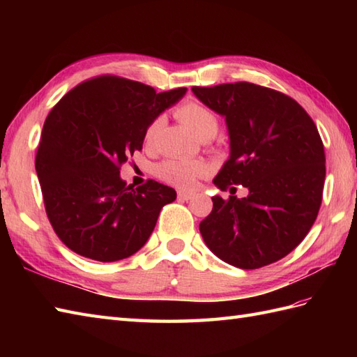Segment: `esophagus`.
Listing matches in <instances>:
<instances>
[{
    "mask_svg": "<svg viewBox=\"0 0 357 357\" xmlns=\"http://www.w3.org/2000/svg\"><path fill=\"white\" fill-rule=\"evenodd\" d=\"M193 198V193H188V192H178V199H181V201H188V199H192Z\"/></svg>",
    "mask_w": 357,
    "mask_h": 357,
    "instance_id": "esophagus-1",
    "label": "esophagus"
}]
</instances>
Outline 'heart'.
<instances>
[{"label":"heart","mask_w":357,"mask_h":357,"mask_svg":"<svg viewBox=\"0 0 357 357\" xmlns=\"http://www.w3.org/2000/svg\"><path fill=\"white\" fill-rule=\"evenodd\" d=\"M178 119L183 123L188 130L198 136L202 141L206 138H213L218 132V118L213 112L207 109L206 105L198 102H187L176 110ZM159 127V119H153L147 126L144 132V141L151 144L155 139V135ZM155 173L158 178H161L165 183L176 185L181 188H192L198 183V179L206 176L208 173L207 165L193 159L172 158L165 159L161 164L156 165Z\"/></svg>","instance_id":"heart-1"}]
</instances>
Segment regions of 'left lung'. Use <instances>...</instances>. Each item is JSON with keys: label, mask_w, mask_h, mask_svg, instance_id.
<instances>
[{"label": "left lung", "mask_w": 357, "mask_h": 357, "mask_svg": "<svg viewBox=\"0 0 357 357\" xmlns=\"http://www.w3.org/2000/svg\"><path fill=\"white\" fill-rule=\"evenodd\" d=\"M192 92L229 130L230 156L215 185L248 188L247 198H211L213 210L199 224L204 242L244 270L282 259L304 241L322 202L325 153L316 124L293 98L252 82Z\"/></svg>", "instance_id": "left-lung-1"}]
</instances>
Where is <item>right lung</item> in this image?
<instances>
[{"label":"right lung","mask_w":357,"mask_h":357,"mask_svg":"<svg viewBox=\"0 0 357 357\" xmlns=\"http://www.w3.org/2000/svg\"><path fill=\"white\" fill-rule=\"evenodd\" d=\"M185 92L156 93L142 82L102 75L81 82L52 109L35 169L45 213L72 252L115 262L146 244L176 192L153 179L127 185L119 169L142 150L151 121Z\"/></svg>","instance_id":"right-lung-1"}]
</instances>
